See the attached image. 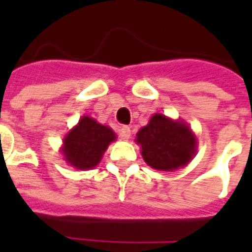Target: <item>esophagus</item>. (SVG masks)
<instances>
[{
	"mask_svg": "<svg viewBox=\"0 0 252 252\" xmlns=\"http://www.w3.org/2000/svg\"><path fill=\"white\" fill-rule=\"evenodd\" d=\"M120 136L123 139H129L131 137V128L126 126H123L120 128Z\"/></svg>",
	"mask_w": 252,
	"mask_h": 252,
	"instance_id": "esophagus-1",
	"label": "esophagus"
}]
</instances>
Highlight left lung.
Returning <instances> with one entry per match:
<instances>
[{"instance_id":"8db88e82","label":"left lung","mask_w":252,"mask_h":252,"mask_svg":"<svg viewBox=\"0 0 252 252\" xmlns=\"http://www.w3.org/2000/svg\"><path fill=\"white\" fill-rule=\"evenodd\" d=\"M136 143L142 147L144 162L162 171L186 166L197 148V140L189 126L160 113H155L147 126L137 132Z\"/></svg>"}]
</instances>
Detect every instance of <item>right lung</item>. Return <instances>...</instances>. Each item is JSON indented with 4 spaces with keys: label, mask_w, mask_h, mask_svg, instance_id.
Segmentation results:
<instances>
[{
    "label": "right lung",
    "mask_w": 252,
    "mask_h": 252,
    "mask_svg": "<svg viewBox=\"0 0 252 252\" xmlns=\"http://www.w3.org/2000/svg\"><path fill=\"white\" fill-rule=\"evenodd\" d=\"M115 140L113 129L89 116H83L63 139L62 154L67 163L75 169H93L99 163L108 146Z\"/></svg>",
    "instance_id": "obj_1"
}]
</instances>
